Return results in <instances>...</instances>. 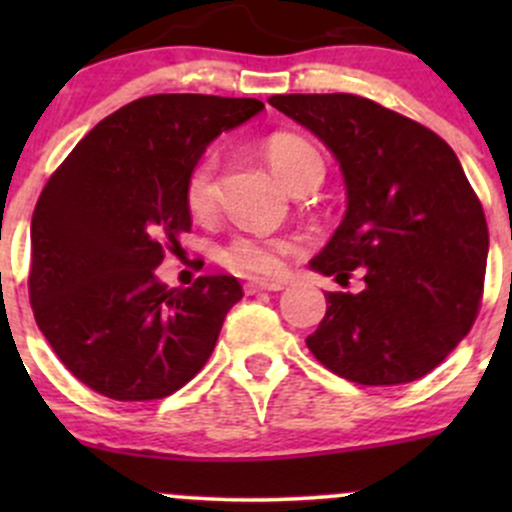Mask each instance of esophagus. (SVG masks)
<instances>
[{
  "mask_svg": "<svg viewBox=\"0 0 512 512\" xmlns=\"http://www.w3.org/2000/svg\"><path fill=\"white\" fill-rule=\"evenodd\" d=\"M285 285L277 280H250L245 282V292L247 294H257V292H277V289H282Z\"/></svg>",
  "mask_w": 512,
  "mask_h": 512,
  "instance_id": "1",
  "label": "esophagus"
}]
</instances>
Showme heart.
<instances>
[{
	"label": "heart",
	"instance_id": "obj_1",
	"mask_svg": "<svg viewBox=\"0 0 512 512\" xmlns=\"http://www.w3.org/2000/svg\"><path fill=\"white\" fill-rule=\"evenodd\" d=\"M267 163L289 190H299L312 180H322L324 163L312 143L292 133H275L265 143ZM218 160L215 156L200 158L185 180V203L195 218L213 213L218 195ZM297 250V242L289 237H270L260 232H240L230 237L218 252V260L242 275H272L282 267V260Z\"/></svg>",
	"mask_w": 512,
	"mask_h": 512
}]
</instances>
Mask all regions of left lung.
<instances>
[{
	"instance_id": "8db88e82",
	"label": "left lung",
	"mask_w": 512,
	"mask_h": 512,
	"mask_svg": "<svg viewBox=\"0 0 512 512\" xmlns=\"http://www.w3.org/2000/svg\"><path fill=\"white\" fill-rule=\"evenodd\" d=\"M272 106L337 158L347 213L309 262L361 292H327L307 337L327 369L396 386L436 369L471 332L483 294L488 225L453 148L421 123L352 94H285Z\"/></svg>"
}]
</instances>
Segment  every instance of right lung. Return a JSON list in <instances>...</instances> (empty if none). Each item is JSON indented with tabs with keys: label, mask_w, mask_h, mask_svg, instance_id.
I'll return each instance as SVG.
<instances>
[{
	"label": "right lung",
	"mask_w": 512,
	"mask_h": 512,
	"mask_svg": "<svg viewBox=\"0 0 512 512\" xmlns=\"http://www.w3.org/2000/svg\"><path fill=\"white\" fill-rule=\"evenodd\" d=\"M262 108L257 98H138L96 123L44 185L29 299L46 342L89 389L116 401L163 399L210 359L240 282L205 275L168 289L156 267L193 225V165Z\"/></svg>",
	"instance_id": "right-lung-1"
}]
</instances>
